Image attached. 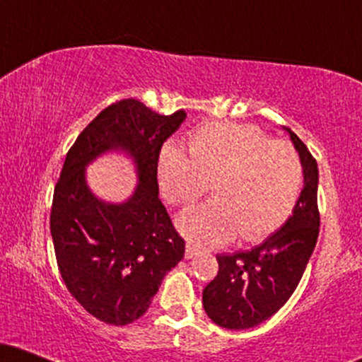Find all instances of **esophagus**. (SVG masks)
<instances>
[{
	"instance_id": "34e87169",
	"label": "esophagus",
	"mask_w": 362,
	"mask_h": 362,
	"mask_svg": "<svg viewBox=\"0 0 362 362\" xmlns=\"http://www.w3.org/2000/svg\"><path fill=\"white\" fill-rule=\"evenodd\" d=\"M199 253V248L195 247V245L192 243H187L185 245V257L187 259H192V257H195Z\"/></svg>"
}]
</instances>
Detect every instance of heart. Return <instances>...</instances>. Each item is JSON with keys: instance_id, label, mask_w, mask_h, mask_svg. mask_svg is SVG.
<instances>
[{"instance_id": "b5f03b06", "label": "heart", "mask_w": 362, "mask_h": 362, "mask_svg": "<svg viewBox=\"0 0 362 362\" xmlns=\"http://www.w3.org/2000/svg\"><path fill=\"white\" fill-rule=\"evenodd\" d=\"M189 156L173 144L156 161L160 192L168 204L187 207L209 189L213 201L189 209L178 228L201 247L228 243L236 235L255 243L276 233L293 214L303 187L298 151L269 139L252 124L213 120L187 139Z\"/></svg>"}]
</instances>
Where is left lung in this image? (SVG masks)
Instances as JSON below:
<instances>
[{"label": "left lung", "instance_id": "1", "mask_svg": "<svg viewBox=\"0 0 362 362\" xmlns=\"http://www.w3.org/2000/svg\"><path fill=\"white\" fill-rule=\"evenodd\" d=\"M301 158L305 187L291 218L252 250L216 255L219 271L202 291L207 317L219 327L243 330L277 313L289 300L318 238V167L306 144L291 131Z\"/></svg>", "mask_w": 362, "mask_h": 362}]
</instances>
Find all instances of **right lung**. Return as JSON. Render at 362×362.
<instances>
[{
    "mask_svg": "<svg viewBox=\"0 0 362 362\" xmlns=\"http://www.w3.org/2000/svg\"><path fill=\"white\" fill-rule=\"evenodd\" d=\"M185 115L122 98L91 120L66 155L51 207L54 252L66 288L100 322L119 327L143 317L165 274L184 259V238L158 199L156 161ZM109 148L127 151L139 168L140 185L122 205L98 202L84 182L86 165Z\"/></svg>",
    "mask_w": 362,
    "mask_h": 362,
    "instance_id": "1",
    "label": "right lung"
}]
</instances>
